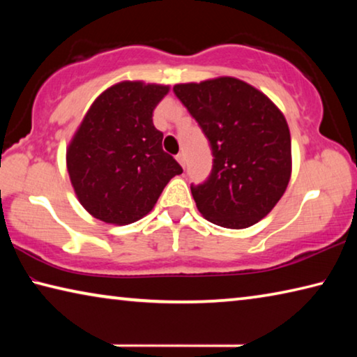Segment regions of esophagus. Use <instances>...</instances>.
Returning <instances> with one entry per match:
<instances>
[{"label": "esophagus", "mask_w": 357, "mask_h": 357, "mask_svg": "<svg viewBox=\"0 0 357 357\" xmlns=\"http://www.w3.org/2000/svg\"><path fill=\"white\" fill-rule=\"evenodd\" d=\"M176 160L179 162V165H181V167H183V168L185 167V157H184V154H183V153H179V154L176 155Z\"/></svg>", "instance_id": "34e87169"}]
</instances>
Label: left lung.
<instances>
[{
  "label": "left lung",
  "instance_id": "1",
  "mask_svg": "<svg viewBox=\"0 0 357 357\" xmlns=\"http://www.w3.org/2000/svg\"><path fill=\"white\" fill-rule=\"evenodd\" d=\"M213 148L206 183L190 187L204 219L241 229L268 215L291 178V137L280 108L234 77L173 88Z\"/></svg>",
  "mask_w": 357,
  "mask_h": 357
}]
</instances>
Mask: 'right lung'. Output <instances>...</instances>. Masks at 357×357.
I'll list each match as a JSON object with an SVG mask.
<instances>
[{
	"label": "right lung",
	"mask_w": 357,
	"mask_h": 357,
	"mask_svg": "<svg viewBox=\"0 0 357 357\" xmlns=\"http://www.w3.org/2000/svg\"><path fill=\"white\" fill-rule=\"evenodd\" d=\"M170 84L124 80L99 94L66 151L70 184L96 219L129 225L153 211L183 168L162 149L153 112Z\"/></svg>",
	"instance_id": "1"
}]
</instances>
